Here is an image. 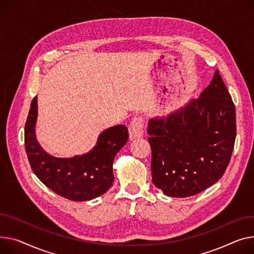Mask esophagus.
I'll use <instances>...</instances> for the list:
<instances>
[{"label": "esophagus", "instance_id": "esophagus-1", "mask_svg": "<svg viewBox=\"0 0 254 254\" xmlns=\"http://www.w3.org/2000/svg\"><path fill=\"white\" fill-rule=\"evenodd\" d=\"M129 139L133 140L143 136L144 133V118L141 115L134 116L128 127Z\"/></svg>", "mask_w": 254, "mask_h": 254}]
</instances>
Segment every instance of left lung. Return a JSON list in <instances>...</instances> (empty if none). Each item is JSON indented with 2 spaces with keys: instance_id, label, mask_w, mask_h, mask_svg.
Returning a JSON list of instances; mask_svg holds the SVG:
<instances>
[{
  "instance_id": "left-lung-1",
  "label": "left lung",
  "mask_w": 254,
  "mask_h": 254,
  "mask_svg": "<svg viewBox=\"0 0 254 254\" xmlns=\"http://www.w3.org/2000/svg\"><path fill=\"white\" fill-rule=\"evenodd\" d=\"M152 183L171 197H189L221 179L236 139L235 105L216 71L200 98L148 124Z\"/></svg>"
}]
</instances>
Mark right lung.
Returning a JSON list of instances; mask_svg holds the SVG:
<instances>
[{"instance_id":"obj_1","label":"right lung","mask_w":254,"mask_h":254,"mask_svg":"<svg viewBox=\"0 0 254 254\" xmlns=\"http://www.w3.org/2000/svg\"><path fill=\"white\" fill-rule=\"evenodd\" d=\"M37 109L35 97L24 127L25 151L32 172L49 189L68 200L86 201L104 194L114 181L113 159L127 142V127L120 125L104 130L86 155L55 158L47 154L36 140Z\"/></svg>"}]
</instances>
